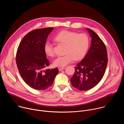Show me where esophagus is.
<instances>
[{
	"instance_id": "esophagus-1",
	"label": "esophagus",
	"mask_w": 124,
	"mask_h": 124,
	"mask_svg": "<svg viewBox=\"0 0 124 124\" xmlns=\"http://www.w3.org/2000/svg\"><path fill=\"white\" fill-rule=\"evenodd\" d=\"M65 69V67H58V70L59 71H61V70H64Z\"/></svg>"
}]
</instances>
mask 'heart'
<instances>
[{
    "instance_id": "obj_1",
    "label": "heart",
    "mask_w": 124,
    "mask_h": 124,
    "mask_svg": "<svg viewBox=\"0 0 124 124\" xmlns=\"http://www.w3.org/2000/svg\"><path fill=\"white\" fill-rule=\"evenodd\" d=\"M54 40L66 46V54L58 57L54 61V65L56 67H64L72 62L74 59H82L86 54L89 43V38L86 34H78L68 30H62L58 33ZM44 50L47 56H54V47L49 42L45 43Z\"/></svg>"
}]
</instances>
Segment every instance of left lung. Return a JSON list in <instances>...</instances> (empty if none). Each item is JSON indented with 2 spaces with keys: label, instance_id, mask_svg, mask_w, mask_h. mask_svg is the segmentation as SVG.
<instances>
[{
  "label": "left lung",
  "instance_id": "left-lung-1",
  "mask_svg": "<svg viewBox=\"0 0 124 124\" xmlns=\"http://www.w3.org/2000/svg\"><path fill=\"white\" fill-rule=\"evenodd\" d=\"M91 38V46L84 58L75 67V72L70 82L80 91H86L96 86L102 79L108 57L105 46L98 35L87 28Z\"/></svg>",
  "mask_w": 124,
  "mask_h": 124
}]
</instances>
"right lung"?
<instances>
[{
    "label": "right lung",
    "instance_id": "obj_1",
    "mask_svg": "<svg viewBox=\"0 0 124 124\" xmlns=\"http://www.w3.org/2000/svg\"><path fill=\"white\" fill-rule=\"evenodd\" d=\"M54 27L34 30L23 37L17 48L16 63L24 82L31 88L44 90L52 84L58 68L46 69L49 65L44 45Z\"/></svg>",
    "mask_w": 124,
    "mask_h": 124
}]
</instances>
